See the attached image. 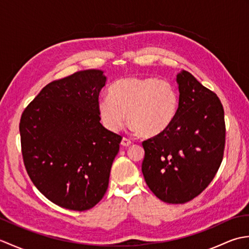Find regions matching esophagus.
<instances>
[{
    "label": "esophagus",
    "mask_w": 249,
    "mask_h": 249,
    "mask_svg": "<svg viewBox=\"0 0 249 249\" xmlns=\"http://www.w3.org/2000/svg\"><path fill=\"white\" fill-rule=\"evenodd\" d=\"M121 144L123 145V146H129L131 144V141L129 139H127V138H125V137H124V138L122 139Z\"/></svg>",
    "instance_id": "1"
}]
</instances>
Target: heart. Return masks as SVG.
<instances>
[{"mask_svg": "<svg viewBox=\"0 0 249 249\" xmlns=\"http://www.w3.org/2000/svg\"><path fill=\"white\" fill-rule=\"evenodd\" d=\"M178 108L176 89L155 78L119 79L110 87L109 97L97 103L100 120L109 130L123 127L126 113L134 129L145 138L163 133L176 119Z\"/></svg>", "mask_w": 249, "mask_h": 249, "instance_id": "1", "label": "heart"}]
</instances>
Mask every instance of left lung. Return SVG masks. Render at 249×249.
Wrapping results in <instances>:
<instances>
[{
  "instance_id": "8db88e82",
  "label": "left lung",
  "mask_w": 249,
  "mask_h": 249,
  "mask_svg": "<svg viewBox=\"0 0 249 249\" xmlns=\"http://www.w3.org/2000/svg\"><path fill=\"white\" fill-rule=\"evenodd\" d=\"M177 80V116L163 133L142 142V173L158 199L183 204L202 193L217 173L224 157L226 124L217 95L186 71Z\"/></svg>"
}]
</instances>
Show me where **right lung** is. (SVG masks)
Masks as SVG:
<instances>
[{
    "instance_id": "right-lung-1",
    "label": "right lung",
    "mask_w": 249,
    "mask_h": 249,
    "mask_svg": "<svg viewBox=\"0 0 249 249\" xmlns=\"http://www.w3.org/2000/svg\"><path fill=\"white\" fill-rule=\"evenodd\" d=\"M102 71L88 70L50 82L21 115L23 163L31 181L51 202L87 211L107 192L122 137L100 124Z\"/></svg>"
}]
</instances>
